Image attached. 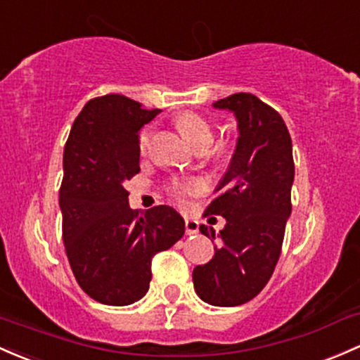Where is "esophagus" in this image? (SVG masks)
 <instances>
[{
	"instance_id": "esophagus-1",
	"label": "esophagus",
	"mask_w": 360,
	"mask_h": 360,
	"mask_svg": "<svg viewBox=\"0 0 360 360\" xmlns=\"http://www.w3.org/2000/svg\"><path fill=\"white\" fill-rule=\"evenodd\" d=\"M184 225H186V234H188V236L198 234V231H200L198 220H195V219H186V220H184Z\"/></svg>"
}]
</instances>
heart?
<instances>
[{"label":"heart","mask_w":360,"mask_h":360,"mask_svg":"<svg viewBox=\"0 0 360 360\" xmlns=\"http://www.w3.org/2000/svg\"><path fill=\"white\" fill-rule=\"evenodd\" d=\"M176 126L177 129L181 131V135H183L189 143L193 145L195 148L198 150H205L208 147V145L212 143L213 140V128L212 124L205 120L203 116H200V114L196 112H183L179 114V116L176 117ZM148 140H150V129H143L140 135V150L141 152H145L148 147ZM196 186H174V191H176L177 196H183L186 195V193H191V191H196Z\"/></svg>","instance_id":"1"}]
</instances>
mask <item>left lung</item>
<instances>
[{
  "instance_id": "1",
  "label": "left lung",
  "mask_w": 360,
  "mask_h": 360,
  "mask_svg": "<svg viewBox=\"0 0 360 360\" xmlns=\"http://www.w3.org/2000/svg\"><path fill=\"white\" fill-rule=\"evenodd\" d=\"M238 120V145L227 172L215 188L205 215H220L225 227L200 225L201 234L219 239L215 255L193 270L201 301L232 307L263 290L282 251L290 217L294 183L292 140L282 116L252 94H234L213 104Z\"/></svg>"
}]
</instances>
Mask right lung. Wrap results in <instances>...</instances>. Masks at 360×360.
I'll return each instance as SVG.
<instances>
[{
    "mask_svg": "<svg viewBox=\"0 0 360 360\" xmlns=\"http://www.w3.org/2000/svg\"><path fill=\"white\" fill-rule=\"evenodd\" d=\"M160 112L120 94L96 97L75 120L63 155V240L78 285L94 301L128 306L147 294L152 258L184 236L159 205L138 215L124 183L140 172L138 131Z\"/></svg>",
    "mask_w": 360,
    "mask_h": 360,
    "instance_id": "add662e5",
    "label": "right lung"
}]
</instances>
